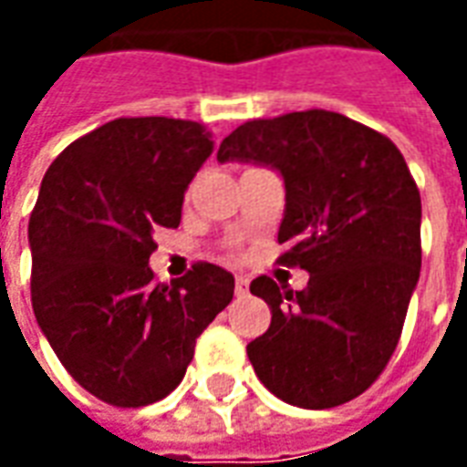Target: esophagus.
<instances>
[{"label": "esophagus", "instance_id": "1", "mask_svg": "<svg viewBox=\"0 0 467 467\" xmlns=\"http://www.w3.org/2000/svg\"><path fill=\"white\" fill-rule=\"evenodd\" d=\"M247 277H244V275H237V277H234V293L237 295H244L247 293Z\"/></svg>", "mask_w": 467, "mask_h": 467}]
</instances>
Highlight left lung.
<instances>
[{
  "mask_svg": "<svg viewBox=\"0 0 467 467\" xmlns=\"http://www.w3.org/2000/svg\"><path fill=\"white\" fill-rule=\"evenodd\" d=\"M217 160L280 172V263L310 273L297 293L267 275L250 285L273 313L247 345L257 378L307 410L358 398L395 352L420 277V192L400 150L350 117L307 109L240 124Z\"/></svg>",
  "mask_w": 467,
  "mask_h": 467,
  "instance_id": "obj_1",
  "label": "left lung"
}]
</instances>
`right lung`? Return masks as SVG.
<instances>
[{
  "label": "right lung",
  "mask_w": 467,
  "mask_h": 467,
  "mask_svg": "<svg viewBox=\"0 0 467 467\" xmlns=\"http://www.w3.org/2000/svg\"><path fill=\"white\" fill-rule=\"evenodd\" d=\"M210 154L202 124L119 117L75 140L42 180L29 217L35 317L67 372L109 405L167 398L233 300L234 277L217 265L170 285L147 265L154 230L180 224Z\"/></svg>",
  "instance_id": "1"
}]
</instances>
